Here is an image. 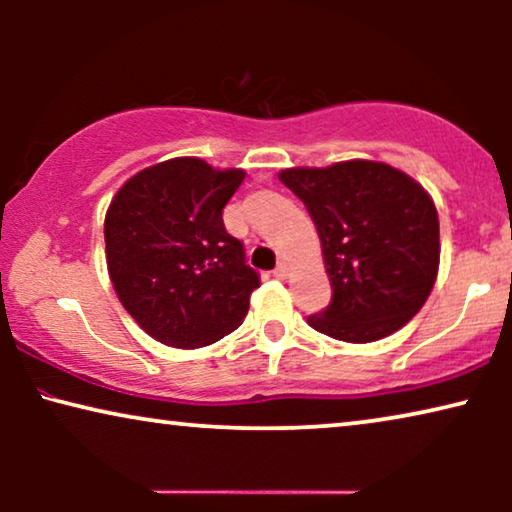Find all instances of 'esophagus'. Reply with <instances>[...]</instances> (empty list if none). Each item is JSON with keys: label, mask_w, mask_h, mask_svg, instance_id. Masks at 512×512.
Segmentation results:
<instances>
[{"label": "esophagus", "mask_w": 512, "mask_h": 512, "mask_svg": "<svg viewBox=\"0 0 512 512\" xmlns=\"http://www.w3.org/2000/svg\"><path fill=\"white\" fill-rule=\"evenodd\" d=\"M289 270H291L289 261H279L277 268H275V277L277 279H286V277H289Z\"/></svg>", "instance_id": "esophagus-1"}]
</instances>
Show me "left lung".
<instances>
[{
    "instance_id": "obj_1",
    "label": "left lung",
    "mask_w": 512,
    "mask_h": 512,
    "mask_svg": "<svg viewBox=\"0 0 512 512\" xmlns=\"http://www.w3.org/2000/svg\"><path fill=\"white\" fill-rule=\"evenodd\" d=\"M317 226L333 286L331 305L307 317L342 342H375L403 328L429 298L440 263L431 195L377 160L289 167L277 174Z\"/></svg>"
}]
</instances>
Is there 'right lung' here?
I'll return each instance as SVG.
<instances>
[{
	"mask_svg": "<svg viewBox=\"0 0 512 512\" xmlns=\"http://www.w3.org/2000/svg\"><path fill=\"white\" fill-rule=\"evenodd\" d=\"M244 170L202 158L144 167L104 216L107 270L121 305L167 347L195 349L233 333L249 312L256 270L223 226Z\"/></svg>",
	"mask_w": 512,
	"mask_h": 512,
	"instance_id": "add662e5",
	"label": "right lung"
}]
</instances>
